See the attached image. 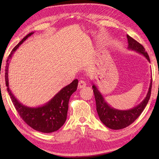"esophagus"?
<instances>
[{"label": "esophagus", "instance_id": "esophagus-1", "mask_svg": "<svg viewBox=\"0 0 159 159\" xmlns=\"http://www.w3.org/2000/svg\"><path fill=\"white\" fill-rule=\"evenodd\" d=\"M86 83L85 81L84 80H80L78 83V88H84L85 87Z\"/></svg>", "mask_w": 159, "mask_h": 159}]
</instances>
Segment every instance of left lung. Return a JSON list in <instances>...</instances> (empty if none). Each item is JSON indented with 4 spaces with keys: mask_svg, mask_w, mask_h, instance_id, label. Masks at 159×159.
Segmentation results:
<instances>
[{
    "mask_svg": "<svg viewBox=\"0 0 159 159\" xmlns=\"http://www.w3.org/2000/svg\"><path fill=\"white\" fill-rule=\"evenodd\" d=\"M127 38L129 44L127 48L142 54L150 62V58L144 47L129 35H127ZM92 88L96 102V109L101 121L109 129L119 130L130 125L143 111L151 97L152 79L145 98L136 107L129 110H119L111 107L107 102H105L103 95L95 85L93 84Z\"/></svg>",
    "mask_w": 159,
    "mask_h": 159,
    "instance_id": "obj_1",
    "label": "left lung"
}]
</instances>
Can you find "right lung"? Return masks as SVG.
<instances>
[{"mask_svg": "<svg viewBox=\"0 0 159 159\" xmlns=\"http://www.w3.org/2000/svg\"><path fill=\"white\" fill-rule=\"evenodd\" d=\"M33 34L32 32L27 34L14 48L9 55L5 68V82L7 91L11 96L14 106L25 122L36 131L50 133L57 131L66 122L69 100L72 93L77 89L78 80H74L68 85L62 88L48 102L42 106L36 107H27L19 102L9 88L8 74L9 60L11 59L18 48Z\"/></svg>", "mask_w": 159, "mask_h": 159, "instance_id": "obj_1", "label": "right lung"}]
</instances>
